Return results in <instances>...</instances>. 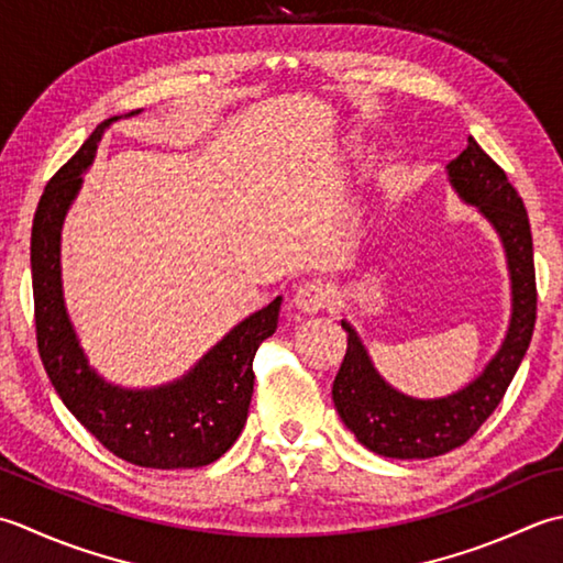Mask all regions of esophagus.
<instances>
[{
  "mask_svg": "<svg viewBox=\"0 0 563 563\" xmlns=\"http://www.w3.org/2000/svg\"><path fill=\"white\" fill-rule=\"evenodd\" d=\"M332 303H335V291H332L328 284L318 282V279L301 284L294 294V306L298 308V311L308 313V316L323 311V308H330Z\"/></svg>",
  "mask_w": 563,
  "mask_h": 563,
  "instance_id": "esophagus-1",
  "label": "esophagus"
}]
</instances>
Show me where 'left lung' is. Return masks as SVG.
I'll return each instance as SVG.
<instances>
[{
	"label": "left lung",
	"mask_w": 563,
	"mask_h": 563,
	"mask_svg": "<svg viewBox=\"0 0 563 563\" xmlns=\"http://www.w3.org/2000/svg\"><path fill=\"white\" fill-rule=\"evenodd\" d=\"M446 172L459 197L474 203L503 240L512 282V318L506 342L484 374L459 394L438 400L410 398L388 386L376 374L357 332L342 320L347 352L332 384V400L354 438L388 459L440 456L472 440L506 396L537 320L532 231L518 189L474 137H468L466 151L446 165Z\"/></svg>",
	"instance_id": "1"
}]
</instances>
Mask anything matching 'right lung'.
<instances>
[{
  "label": "right lung",
  "mask_w": 563,
  "mask_h": 563,
  "mask_svg": "<svg viewBox=\"0 0 563 563\" xmlns=\"http://www.w3.org/2000/svg\"><path fill=\"white\" fill-rule=\"evenodd\" d=\"M113 117L51 177L33 216V316L41 362L67 410L123 462L145 468H194L216 462L243 432L255 386L257 347L274 335L282 296L233 328L177 384L125 391L99 378L67 320L60 286V228Z\"/></svg>",
  "instance_id": "obj_1"
}]
</instances>
